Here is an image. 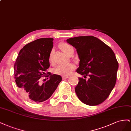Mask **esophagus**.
Listing matches in <instances>:
<instances>
[{"instance_id":"34e87169","label":"esophagus","mask_w":131,"mask_h":131,"mask_svg":"<svg viewBox=\"0 0 131 131\" xmlns=\"http://www.w3.org/2000/svg\"><path fill=\"white\" fill-rule=\"evenodd\" d=\"M69 77V76H63L62 78L63 79H66V78H68Z\"/></svg>"}]
</instances>
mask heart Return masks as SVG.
<instances>
[{
  "instance_id": "obj_1",
  "label": "heart",
  "mask_w": 131,
  "mask_h": 131,
  "mask_svg": "<svg viewBox=\"0 0 131 131\" xmlns=\"http://www.w3.org/2000/svg\"><path fill=\"white\" fill-rule=\"evenodd\" d=\"M60 48L62 51L64 52L68 55L71 53V51L73 50V48L71 46L66 44H63L61 45ZM49 61L50 63L53 62V51H51L49 54ZM74 68H75V65L73 63L59 65L56 67V68L54 70V72L57 74L65 76L69 75L74 69Z\"/></svg>"
}]
</instances>
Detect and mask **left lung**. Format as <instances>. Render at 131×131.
<instances>
[{
	"instance_id": "1",
	"label": "left lung",
	"mask_w": 131,
	"mask_h": 131,
	"mask_svg": "<svg viewBox=\"0 0 131 131\" xmlns=\"http://www.w3.org/2000/svg\"><path fill=\"white\" fill-rule=\"evenodd\" d=\"M76 49L80 58L77 72L80 77L75 87L78 98L84 104L95 106L109 96L116 82L118 63L114 51L94 36H80L67 39Z\"/></svg>"
}]
</instances>
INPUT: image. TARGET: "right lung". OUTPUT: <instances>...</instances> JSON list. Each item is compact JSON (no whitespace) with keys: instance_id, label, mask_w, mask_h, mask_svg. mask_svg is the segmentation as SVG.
<instances>
[{"instance_id":"1","label":"right lung","mask_w":131,"mask_h":131,"mask_svg":"<svg viewBox=\"0 0 131 131\" xmlns=\"http://www.w3.org/2000/svg\"><path fill=\"white\" fill-rule=\"evenodd\" d=\"M53 38L36 39L20 50L14 65V78L24 98L32 102L40 103L49 99L57 88L62 78L47 73L49 77L41 82L44 72L49 68V57L53 47Z\"/></svg>"}]
</instances>
